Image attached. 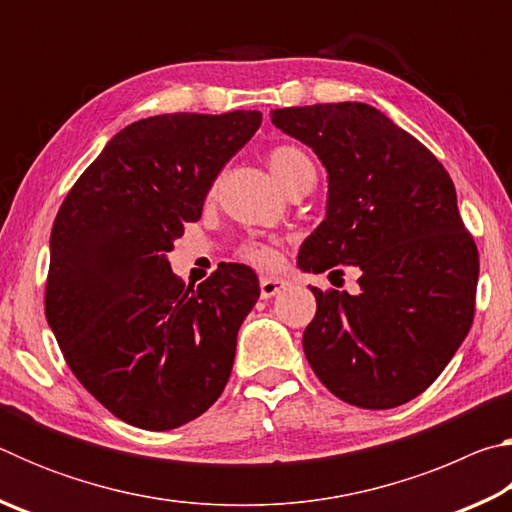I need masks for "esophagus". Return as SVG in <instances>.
Instances as JSON below:
<instances>
[{"mask_svg": "<svg viewBox=\"0 0 512 512\" xmlns=\"http://www.w3.org/2000/svg\"><path fill=\"white\" fill-rule=\"evenodd\" d=\"M287 280H282V277H273V275H264L262 280H259V293H262V298H273L280 293L282 289H287Z\"/></svg>", "mask_w": 512, "mask_h": 512, "instance_id": "1", "label": "esophagus"}]
</instances>
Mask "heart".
<instances>
[{"mask_svg":"<svg viewBox=\"0 0 512 512\" xmlns=\"http://www.w3.org/2000/svg\"><path fill=\"white\" fill-rule=\"evenodd\" d=\"M268 167H271L273 176L280 180L284 189H289L305 171L314 169V164L302 153L298 146L282 144L268 151ZM239 257L246 259L250 264L266 266L275 262V248L268 241H248L239 248Z\"/></svg>","mask_w":512,"mask_h":512,"instance_id":"b5f03b06","label":"heart"}]
</instances>
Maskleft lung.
<instances>
[{
    "label": "left lung",
    "mask_w": 512,
    "mask_h": 512,
    "mask_svg": "<svg viewBox=\"0 0 512 512\" xmlns=\"http://www.w3.org/2000/svg\"><path fill=\"white\" fill-rule=\"evenodd\" d=\"M271 121L327 169L325 221L302 271L359 266V293L320 291L302 348L316 377L361 409H395L436 381L474 318L479 250L427 146L368 103L282 108Z\"/></svg>",
    "instance_id": "obj_1"
}]
</instances>
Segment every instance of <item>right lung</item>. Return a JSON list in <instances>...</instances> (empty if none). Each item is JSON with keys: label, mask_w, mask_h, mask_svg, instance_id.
Masks as SVG:
<instances>
[{"label": "right lung", "mask_w": 512, "mask_h": 512, "mask_svg": "<svg viewBox=\"0 0 512 512\" xmlns=\"http://www.w3.org/2000/svg\"><path fill=\"white\" fill-rule=\"evenodd\" d=\"M259 110L126 126L69 189L51 230L45 314L85 391L133 427L176 429L219 400L257 275L225 264L185 287L167 253L198 221Z\"/></svg>", "instance_id": "right-lung-1"}]
</instances>
